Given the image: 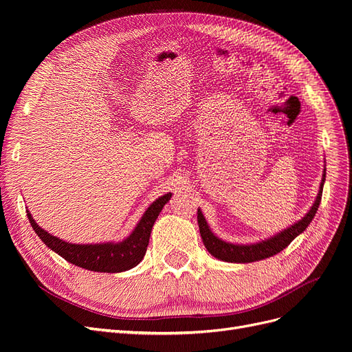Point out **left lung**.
<instances>
[{
  "mask_svg": "<svg viewBox=\"0 0 352 352\" xmlns=\"http://www.w3.org/2000/svg\"><path fill=\"white\" fill-rule=\"evenodd\" d=\"M324 182H325V166L322 171V179L320 184L317 198H316V201H314V204L311 206L308 212L300 221L287 227L285 230L276 232L268 238H264L258 243H252V244H234V243H228V241H224V239L218 238L211 231L206 217L202 215V211L198 208L197 221H198L202 243H204L206 248L208 250V252L212 256L218 258V260H221V261L235 263V264H247V263L260 261V260H265V258H270L275 254H278L291 244L292 239H295L300 234H302L307 230V227L309 226L311 221L314 219V217H316L318 207H320V202H321V197H322Z\"/></svg>",
  "mask_w": 352,
  "mask_h": 352,
  "instance_id": "1",
  "label": "left lung"
}]
</instances>
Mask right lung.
I'll list each match as a JSON object with an SVG mask.
<instances>
[{"instance_id": "right-lung-1", "label": "right lung", "mask_w": 352, "mask_h": 352, "mask_svg": "<svg viewBox=\"0 0 352 352\" xmlns=\"http://www.w3.org/2000/svg\"><path fill=\"white\" fill-rule=\"evenodd\" d=\"M171 192L157 198L146 208L135 228L122 241H108L100 244H72L50 234L35 223L31 212L27 217L32 230L41 241L68 263L80 268L97 272H122L137 267L146 252L151 231L164 206L171 199Z\"/></svg>"}]
</instances>
